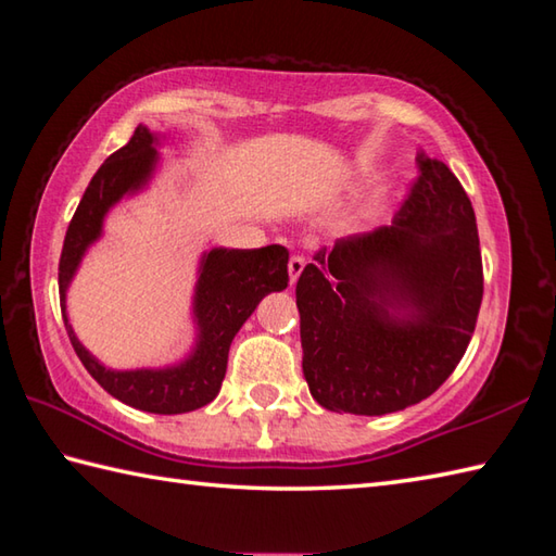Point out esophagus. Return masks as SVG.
I'll list each match as a JSON object with an SVG mask.
<instances>
[{"label": "esophagus", "instance_id": "obj_1", "mask_svg": "<svg viewBox=\"0 0 556 556\" xmlns=\"http://www.w3.org/2000/svg\"><path fill=\"white\" fill-rule=\"evenodd\" d=\"M304 267H306V257L304 255H291L289 257V279H291V285H296V279H299L301 271H304Z\"/></svg>", "mask_w": 556, "mask_h": 556}]
</instances>
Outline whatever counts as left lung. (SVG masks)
<instances>
[{"instance_id":"left-lung-1","label":"left lung","mask_w":556,"mask_h":556,"mask_svg":"<svg viewBox=\"0 0 556 556\" xmlns=\"http://www.w3.org/2000/svg\"><path fill=\"white\" fill-rule=\"evenodd\" d=\"M420 175L391 226L320 248L296 281L304 377L323 408L403 410L435 393L467 352L483 296L471 201L452 169Z\"/></svg>"}]
</instances>
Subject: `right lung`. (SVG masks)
I'll use <instances>...</instances> for the list:
<instances>
[{"mask_svg": "<svg viewBox=\"0 0 556 556\" xmlns=\"http://www.w3.org/2000/svg\"><path fill=\"white\" fill-rule=\"evenodd\" d=\"M157 136L138 126L128 143L104 160L85 189L73 220H70L63 255L58 267L60 308L70 342L85 369L111 396L138 410L177 416L214 401L226 377L228 350L240 326L271 291L289 285V252L281 245L257 250L214 248L204 252L194 289L197 345L187 359L165 369H106L77 340L67 323L65 294L83 262L87 248L102 236L104 216L116 201L136 194L148 185L157 165Z\"/></svg>", "mask_w": 556, "mask_h": 556, "instance_id": "1", "label": "right lung"}]
</instances>
